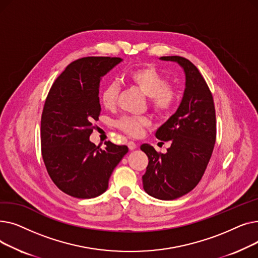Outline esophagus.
Segmentation results:
<instances>
[{
  "mask_svg": "<svg viewBox=\"0 0 258 258\" xmlns=\"http://www.w3.org/2000/svg\"><path fill=\"white\" fill-rule=\"evenodd\" d=\"M127 146H128V148H130V151H134L135 148L137 147L136 143L133 142V141H128V142H127Z\"/></svg>",
  "mask_w": 258,
  "mask_h": 258,
  "instance_id": "34e87169",
  "label": "esophagus"
}]
</instances>
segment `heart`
Returning a JSON list of instances; mask_svg holds the SVG:
<instances>
[{"instance_id": "obj_1", "label": "heart", "mask_w": 258, "mask_h": 258, "mask_svg": "<svg viewBox=\"0 0 258 258\" xmlns=\"http://www.w3.org/2000/svg\"><path fill=\"white\" fill-rule=\"evenodd\" d=\"M125 78L148 97L151 106L159 114L168 113L178 99L175 89L167 85V79L151 64L134 68L126 73ZM118 94L119 87L115 81L107 84L100 93L101 103L106 108L114 107ZM150 124L151 121L146 117H122L117 122L119 128L135 137L139 136L143 128Z\"/></svg>"}]
</instances>
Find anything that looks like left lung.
Instances as JSON below:
<instances>
[{
	"label": "left lung",
	"mask_w": 258,
	"mask_h": 258,
	"mask_svg": "<svg viewBox=\"0 0 258 258\" xmlns=\"http://www.w3.org/2000/svg\"><path fill=\"white\" fill-rule=\"evenodd\" d=\"M160 59L182 68L185 90L178 110L156 132L159 140L170 141L167 152L159 154L146 143L140 147L150 160L142 182L147 195L169 201L191 191L205 172L216 137L215 108L205 79L191 61L181 56Z\"/></svg>",
	"instance_id": "8db88e82"
}]
</instances>
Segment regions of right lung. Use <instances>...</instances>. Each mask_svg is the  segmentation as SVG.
Segmentation results:
<instances>
[{"instance_id": "add662e5", "label": "right lung", "mask_w": 258, "mask_h": 258, "mask_svg": "<svg viewBox=\"0 0 258 258\" xmlns=\"http://www.w3.org/2000/svg\"><path fill=\"white\" fill-rule=\"evenodd\" d=\"M122 61L119 57H84L71 62L53 84L42 114V155L50 178L61 191L77 199L102 195L108 179L128 152L125 145L90 141L101 112V78Z\"/></svg>"}]
</instances>
